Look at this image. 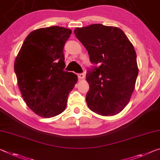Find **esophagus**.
Instances as JSON below:
<instances>
[{
	"mask_svg": "<svg viewBox=\"0 0 160 160\" xmlns=\"http://www.w3.org/2000/svg\"><path fill=\"white\" fill-rule=\"evenodd\" d=\"M85 76V74H83V73H79V74H78V79H80V80H84Z\"/></svg>",
	"mask_w": 160,
	"mask_h": 160,
	"instance_id": "1",
	"label": "esophagus"
}]
</instances>
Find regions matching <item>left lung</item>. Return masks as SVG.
I'll return each instance as SVG.
<instances>
[{
	"mask_svg": "<svg viewBox=\"0 0 160 160\" xmlns=\"http://www.w3.org/2000/svg\"><path fill=\"white\" fill-rule=\"evenodd\" d=\"M74 33L87 49L90 62L98 65L86 74L88 108L102 116L117 115L129 102L138 75L133 45L119 28L102 24L77 28Z\"/></svg>",
	"mask_w": 160,
	"mask_h": 160,
	"instance_id": "obj_1",
	"label": "left lung"
}]
</instances>
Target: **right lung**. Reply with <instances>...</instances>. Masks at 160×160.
I'll return each mask as SVG.
<instances>
[{"label":"right lung","instance_id":"add662e5","mask_svg":"<svg viewBox=\"0 0 160 160\" xmlns=\"http://www.w3.org/2000/svg\"><path fill=\"white\" fill-rule=\"evenodd\" d=\"M72 31L64 27L37 29L28 35L15 60L19 89L29 108L50 118L60 115L78 76L64 70L63 48Z\"/></svg>","mask_w":160,"mask_h":160}]
</instances>
